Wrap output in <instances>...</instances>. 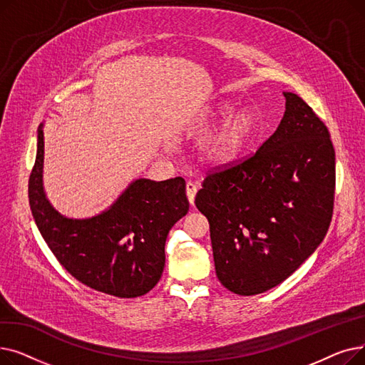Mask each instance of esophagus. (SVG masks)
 <instances>
[{"label":"esophagus","instance_id":"obj_1","mask_svg":"<svg viewBox=\"0 0 365 365\" xmlns=\"http://www.w3.org/2000/svg\"><path fill=\"white\" fill-rule=\"evenodd\" d=\"M197 190H198V185L197 183L190 182V180L186 183V195H187V200H189L190 204H194V201H195Z\"/></svg>","mask_w":365,"mask_h":365}]
</instances>
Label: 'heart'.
Returning a JSON list of instances; mask_svg holds the SVG:
<instances>
[{
  "instance_id": "obj_1",
  "label": "heart",
  "mask_w": 365,
  "mask_h": 365,
  "mask_svg": "<svg viewBox=\"0 0 365 365\" xmlns=\"http://www.w3.org/2000/svg\"><path fill=\"white\" fill-rule=\"evenodd\" d=\"M231 106L220 103L212 112L213 118H223ZM257 130L256 115L248 108L229 113L225 121L205 139L201 158L212 165H226L238 160L253 140Z\"/></svg>"
}]
</instances>
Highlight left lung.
<instances>
[{
    "label": "left lung",
    "mask_w": 365,
    "mask_h": 365,
    "mask_svg": "<svg viewBox=\"0 0 365 365\" xmlns=\"http://www.w3.org/2000/svg\"><path fill=\"white\" fill-rule=\"evenodd\" d=\"M252 158L208 175L195 205L208 219L216 275L240 296L271 290L322 242L333 215L330 133L297 94Z\"/></svg>",
    "instance_id": "1"
}]
</instances>
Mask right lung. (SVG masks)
<instances>
[{
	"mask_svg": "<svg viewBox=\"0 0 365 365\" xmlns=\"http://www.w3.org/2000/svg\"><path fill=\"white\" fill-rule=\"evenodd\" d=\"M43 168L44 123L38 127L29 205L38 231L65 269L90 289L115 297L150 292L164 271L170 229L189 210L185 180L134 179L102 213L72 219L48 201Z\"/></svg>",
	"mask_w": 365,
	"mask_h": 365,
	"instance_id": "right-lung-1",
	"label": "right lung"
}]
</instances>
